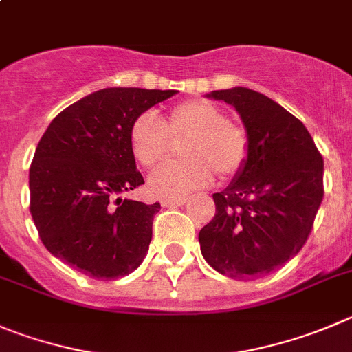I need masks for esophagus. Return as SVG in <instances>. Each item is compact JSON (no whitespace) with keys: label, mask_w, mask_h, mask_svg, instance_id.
I'll return each instance as SVG.
<instances>
[{"label":"esophagus","mask_w":352,"mask_h":352,"mask_svg":"<svg viewBox=\"0 0 352 352\" xmlns=\"http://www.w3.org/2000/svg\"><path fill=\"white\" fill-rule=\"evenodd\" d=\"M184 203H186V199H163V201H161V205L163 206H166V208H175V206H182Z\"/></svg>","instance_id":"1"}]
</instances>
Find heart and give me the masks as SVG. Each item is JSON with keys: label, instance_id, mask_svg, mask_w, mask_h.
Instances as JSON below:
<instances>
[{"label": "heart", "instance_id": "obj_1", "mask_svg": "<svg viewBox=\"0 0 352 352\" xmlns=\"http://www.w3.org/2000/svg\"><path fill=\"white\" fill-rule=\"evenodd\" d=\"M180 144L179 163L161 166L149 177L153 195L177 199L219 180L238 177L250 156V137L245 126L229 121L224 111L201 98L180 102L160 123L142 114L131 123L128 144L133 160L144 168H156Z\"/></svg>", "mask_w": 352, "mask_h": 352}]
</instances>
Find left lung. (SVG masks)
<instances>
[{"mask_svg": "<svg viewBox=\"0 0 352 352\" xmlns=\"http://www.w3.org/2000/svg\"><path fill=\"white\" fill-rule=\"evenodd\" d=\"M241 116L250 156L213 195L215 215L199 231L205 261L232 280L274 271L302 250L323 199V156L300 120L265 95L236 87L210 94Z\"/></svg>", "mask_w": 352, "mask_h": 352, "instance_id": "obj_1", "label": "left lung"}]
</instances>
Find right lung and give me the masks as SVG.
I'll list each match as a JSON object with an SVG mask.
<instances>
[{"mask_svg":"<svg viewBox=\"0 0 352 352\" xmlns=\"http://www.w3.org/2000/svg\"><path fill=\"white\" fill-rule=\"evenodd\" d=\"M175 94L104 88L54 118L29 168V210L52 255L95 280H116L139 267L161 205L121 198L144 184L128 131Z\"/></svg>","mask_w":352,"mask_h":352,"instance_id":"right-lung-1","label":"right lung"}]
</instances>
